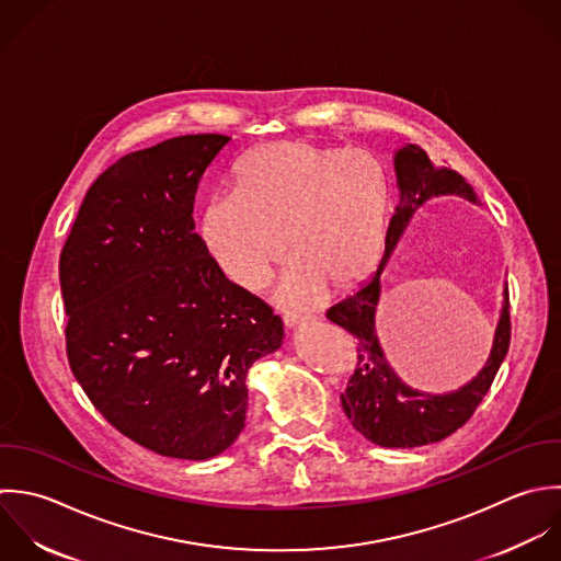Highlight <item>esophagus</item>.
<instances>
[{
	"label": "esophagus",
	"mask_w": 561,
	"mask_h": 561,
	"mask_svg": "<svg viewBox=\"0 0 561 561\" xmlns=\"http://www.w3.org/2000/svg\"><path fill=\"white\" fill-rule=\"evenodd\" d=\"M306 321H308V317H301V314H293V312H286V314H284V323H286V328H290V330L304 325Z\"/></svg>",
	"instance_id": "1"
}]
</instances>
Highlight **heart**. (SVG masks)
Here are the masks:
<instances>
[{"label":"heart","mask_w":561,"mask_h":561,"mask_svg":"<svg viewBox=\"0 0 561 561\" xmlns=\"http://www.w3.org/2000/svg\"><path fill=\"white\" fill-rule=\"evenodd\" d=\"M391 179L365 150L273 141L233 168V192L211 196L203 242L220 273L244 290L266 284L284 257L295 262L279 299L308 304L325 288L347 293L376 271L389 227Z\"/></svg>","instance_id":"obj_1"}]
</instances>
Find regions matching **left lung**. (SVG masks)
Returning <instances> with one entry per match:
<instances>
[{
    "mask_svg": "<svg viewBox=\"0 0 561 561\" xmlns=\"http://www.w3.org/2000/svg\"><path fill=\"white\" fill-rule=\"evenodd\" d=\"M400 203L391 216L385 255L374 277L354 295L328 310V319L350 332L356 341V369L341 393V404L352 426L371 444L382 448H417L435 444L459 431L488 396L512 341L510 290H503V310L494 343L483 369L463 387L450 393H426L407 385L389 365L376 332L380 301V275L407 231L415 211L435 196H463L479 203L472 185L450 168H437L426 150L407 144L393 157Z\"/></svg>",
    "mask_w": 561,
    "mask_h": 561,
    "instance_id": "obj_1",
    "label": "left lung"
}]
</instances>
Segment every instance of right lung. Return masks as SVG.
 I'll use <instances>...</instances> for the list:
<instances>
[{
    "label": "right lung",
    "mask_w": 561,
    "mask_h": 561,
    "mask_svg": "<svg viewBox=\"0 0 561 561\" xmlns=\"http://www.w3.org/2000/svg\"><path fill=\"white\" fill-rule=\"evenodd\" d=\"M231 137L130 152L89 187L60 251L67 358L91 404L172 459L225 453L247 420V374L284 323L231 284L194 233L203 172Z\"/></svg>",
    "instance_id": "add662e5"
}]
</instances>
